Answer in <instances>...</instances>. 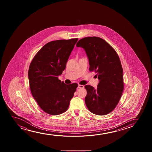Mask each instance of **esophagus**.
Wrapping results in <instances>:
<instances>
[{
    "label": "esophagus",
    "mask_w": 152,
    "mask_h": 152,
    "mask_svg": "<svg viewBox=\"0 0 152 152\" xmlns=\"http://www.w3.org/2000/svg\"><path fill=\"white\" fill-rule=\"evenodd\" d=\"M84 88V86L81 85H78V88Z\"/></svg>",
    "instance_id": "34e87169"
}]
</instances>
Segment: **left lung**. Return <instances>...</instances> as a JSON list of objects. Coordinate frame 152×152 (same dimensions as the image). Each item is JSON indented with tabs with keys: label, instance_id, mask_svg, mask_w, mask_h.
<instances>
[{
	"label": "left lung",
	"instance_id": "obj_1",
	"mask_svg": "<svg viewBox=\"0 0 152 152\" xmlns=\"http://www.w3.org/2000/svg\"><path fill=\"white\" fill-rule=\"evenodd\" d=\"M76 46L85 50L89 71L96 73L98 87L86 85L85 103L94 114L105 115L114 110L124 90L123 69L118 55L110 44L98 37H87L77 42Z\"/></svg>",
	"mask_w": 152,
	"mask_h": 152
}]
</instances>
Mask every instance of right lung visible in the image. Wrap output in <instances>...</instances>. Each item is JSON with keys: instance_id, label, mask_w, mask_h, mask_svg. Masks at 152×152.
Masks as SVG:
<instances>
[{"instance_id": "add662e5", "label": "right lung", "mask_w": 152, "mask_h": 152, "mask_svg": "<svg viewBox=\"0 0 152 152\" xmlns=\"http://www.w3.org/2000/svg\"><path fill=\"white\" fill-rule=\"evenodd\" d=\"M78 38L49 42L36 54L28 76L31 94L40 107L48 114L66 112L78 84H65L58 79Z\"/></svg>"}]
</instances>
